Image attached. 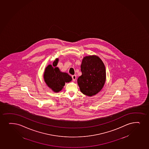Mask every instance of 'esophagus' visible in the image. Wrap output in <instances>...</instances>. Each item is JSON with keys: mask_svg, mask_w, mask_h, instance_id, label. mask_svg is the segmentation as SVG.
I'll return each mask as SVG.
<instances>
[{"mask_svg": "<svg viewBox=\"0 0 149 149\" xmlns=\"http://www.w3.org/2000/svg\"><path fill=\"white\" fill-rule=\"evenodd\" d=\"M72 79H73V81H75L76 80V75H74L72 76Z\"/></svg>", "mask_w": 149, "mask_h": 149, "instance_id": "34e87169", "label": "esophagus"}]
</instances>
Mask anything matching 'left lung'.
Returning <instances> with one entry per match:
<instances>
[{"label": "left lung", "mask_w": 149, "mask_h": 149, "mask_svg": "<svg viewBox=\"0 0 149 149\" xmlns=\"http://www.w3.org/2000/svg\"><path fill=\"white\" fill-rule=\"evenodd\" d=\"M82 75L77 80L80 91L92 96L101 90L106 81L105 65L98 56L90 55L83 59L81 65Z\"/></svg>", "instance_id": "8db88e82"}]
</instances>
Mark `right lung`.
Listing matches in <instances>:
<instances>
[{
  "instance_id": "add662e5",
  "label": "right lung",
  "mask_w": 149,
  "mask_h": 149,
  "mask_svg": "<svg viewBox=\"0 0 149 149\" xmlns=\"http://www.w3.org/2000/svg\"><path fill=\"white\" fill-rule=\"evenodd\" d=\"M58 59H55L53 63V66L48 65L45 68L44 73V79L46 84L54 92L61 91L65 83H68L72 80V77L68 74L62 72L58 67H56Z\"/></svg>"
}]
</instances>
